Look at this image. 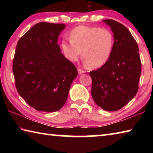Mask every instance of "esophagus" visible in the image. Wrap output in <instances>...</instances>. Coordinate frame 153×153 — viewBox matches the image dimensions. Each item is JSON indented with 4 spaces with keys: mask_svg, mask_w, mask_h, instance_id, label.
<instances>
[{
    "mask_svg": "<svg viewBox=\"0 0 153 153\" xmlns=\"http://www.w3.org/2000/svg\"><path fill=\"white\" fill-rule=\"evenodd\" d=\"M77 71H78V74H82L85 73V71L82 70V69H78V70H77Z\"/></svg>",
    "mask_w": 153,
    "mask_h": 153,
    "instance_id": "obj_1",
    "label": "esophagus"
}]
</instances>
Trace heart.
I'll return each mask as SVG.
<instances>
[{"label": "heart", "instance_id": "1", "mask_svg": "<svg viewBox=\"0 0 153 153\" xmlns=\"http://www.w3.org/2000/svg\"><path fill=\"white\" fill-rule=\"evenodd\" d=\"M70 40L61 42V49L67 60L76 62L81 55L85 65L98 68L107 63L114 46V36L107 28L79 25L71 31Z\"/></svg>", "mask_w": 153, "mask_h": 153}]
</instances>
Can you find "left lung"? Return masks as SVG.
I'll use <instances>...</instances> for the list:
<instances>
[{
	"label": "left lung",
	"mask_w": 153,
	"mask_h": 153,
	"mask_svg": "<svg viewBox=\"0 0 153 153\" xmlns=\"http://www.w3.org/2000/svg\"><path fill=\"white\" fill-rule=\"evenodd\" d=\"M103 22L111 27L115 41L107 63L90 72L91 94L102 109L115 111L128 104L138 92L141 61L138 45L128 28L113 19Z\"/></svg>",
	"instance_id": "obj_1"
}]
</instances>
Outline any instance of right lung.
<instances>
[{
    "mask_svg": "<svg viewBox=\"0 0 153 153\" xmlns=\"http://www.w3.org/2000/svg\"><path fill=\"white\" fill-rule=\"evenodd\" d=\"M64 24L40 22L18 41L13 72L18 93L30 107L45 112L65 103L77 75L72 62L61 53L58 37Z\"/></svg>",
    "mask_w": 153,
    "mask_h": 153,
    "instance_id": "right-lung-1",
    "label": "right lung"
}]
</instances>
